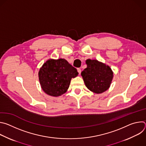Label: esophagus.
<instances>
[{
	"label": "esophagus",
	"instance_id": "1",
	"mask_svg": "<svg viewBox=\"0 0 146 146\" xmlns=\"http://www.w3.org/2000/svg\"><path fill=\"white\" fill-rule=\"evenodd\" d=\"M77 71H78V74H81V69H80V68H77Z\"/></svg>",
	"mask_w": 146,
	"mask_h": 146
}]
</instances>
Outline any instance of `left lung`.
I'll return each mask as SVG.
<instances>
[{"label":"left lung","mask_w":146,"mask_h":146,"mask_svg":"<svg viewBox=\"0 0 146 146\" xmlns=\"http://www.w3.org/2000/svg\"><path fill=\"white\" fill-rule=\"evenodd\" d=\"M87 68L81 72L86 86L96 94L103 93L109 89L113 78L111 69L98 60H86Z\"/></svg>","instance_id":"obj_1"}]
</instances>
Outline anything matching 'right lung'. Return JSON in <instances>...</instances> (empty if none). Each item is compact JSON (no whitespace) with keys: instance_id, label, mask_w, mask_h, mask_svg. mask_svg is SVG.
<instances>
[{"instance_id":"1","label":"right lung","mask_w":146,"mask_h":146,"mask_svg":"<svg viewBox=\"0 0 146 146\" xmlns=\"http://www.w3.org/2000/svg\"><path fill=\"white\" fill-rule=\"evenodd\" d=\"M77 69L65 59H48L38 72L41 88L48 95L57 97L65 94L72 78L77 76Z\"/></svg>"}]
</instances>
